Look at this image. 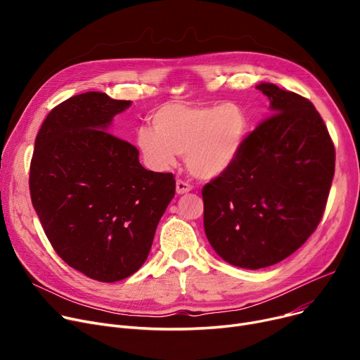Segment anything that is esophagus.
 Instances as JSON below:
<instances>
[{
    "label": "esophagus",
    "mask_w": 360,
    "mask_h": 360,
    "mask_svg": "<svg viewBox=\"0 0 360 360\" xmlns=\"http://www.w3.org/2000/svg\"><path fill=\"white\" fill-rule=\"evenodd\" d=\"M193 190V186L188 184V182H185V181H182V179H178L176 181V193L178 194H185V193H188V191H191Z\"/></svg>",
    "instance_id": "1"
}]
</instances>
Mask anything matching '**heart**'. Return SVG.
I'll list each match as a JSON object with an SVG mask.
<instances>
[{
	"instance_id": "1",
	"label": "heart",
	"mask_w": 360,
	"mask_h": 360,
	"mask_svg": "<svg viewBox=\"0 0 360 360\" xmlns=\"http://www.w3.org/2000/svg\"><path fill=\"white\" fill-rule=\"evenodd\" d=\"M153 128L136 132L144 163L166 170L185 155L190 172L200 179L223 175L238 159L248 132V117L238 103L190 105L170 102L151 115Z\"/></svg>"
}]
</instances>
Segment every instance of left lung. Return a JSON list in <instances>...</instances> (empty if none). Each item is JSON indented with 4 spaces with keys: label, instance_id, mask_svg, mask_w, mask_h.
Listing matches in <instances>:
<instances>
[{
    "label": "left lung",
    "instance_id": "obj_1",
    "mask_svg": "<svg viewBox=\"0 0 360 360\" xmlns=\"http://www.w3.org/2000/svg\"><path fill=\"white\" fill-rule=\"evenodd\" d=\"M273 115L245 137L236 162L202 188L204 231L232 266L264 269L292 255L324 214L335 150L304 96L273 83L257 86Z\"/></svg>",
    "mask_w": 360,
    "mask_h": 360
}]
</instances>
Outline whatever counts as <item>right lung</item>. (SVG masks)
Masks as SVG:
<instances>
[{
    "label": "right lung",
    "mask_w": 360,
    "mask_h": 360,
    "mask_svg": "<svg viewBox=\"0 0 360 360\" xmlns=\"http://www.w3.org/2000/svg\"><path fill=\"white\" fill-rule=\"evenodd\" d=\"M131 101L86 91L55 106L36 136L29 188L52 248L98 281L134 274L175 195V176L144 169L106 131Z\"/></svg>",
    "instance_id": "right-lung-1"
}]
</instances>
